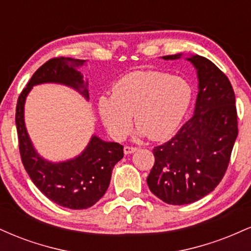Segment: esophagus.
<instances>
[{
	"instance_id": "1",
	"label": "esophagus",
	"mask_w": 251,
	"mask_h": 251,
	"mask_svg": "<svg viewBox=\"0 0 251 251\" xmlns=\"http://www.w3.org/2000/svg\"><path fill=\"white\" fill-rule=\"evenodd\" d=\"M137 148H134V146H125L124 148V153L125 154H131V153H134L135 151H137Z\"/></svg>"
}]
</instances>
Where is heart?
Masks as SVG:
<instances>
[{
  "label": "heart",
  "mask_w": 251,
  "mask_h": 251,
  "mask_svg": "<svg viewBox=\"0 0 251 251\" xmlns=\"http://www.w3.org/2000/svg\"><path fill=\"white\" fill-rule=\"evenodd\" d=\"M192 99V87L184 77L157 71L132 72L112 87L111 96L98 101L100 118L109 134L120 140L131 127L151 140L168 139L177 131Z\"/></svg>",
  "instance_id": "1"
}]
</instances>
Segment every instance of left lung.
<instances>
[{
    "label": "left lung",
    "instance_id": "8db88e82",
    "mask_svg": "<svg viewBox=\"0 0 251 251\" xmlns=\"http://www.w3.org/2000/svg\"><path fill=\"white\" fill-rule=\"evenodd\" d=\"M186 60L198 76L194 116L172 139L153 149L154 165L146 179L152 194L172 205L194 203L214 191L226 174L238 134L229 79L206 57L191 55Z\"/></svg>",
    "mask_w": 251,
    "mask_h": 251
}]
</instances>
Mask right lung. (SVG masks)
I'll return each mask as SVG.
<instances>
[{"label": "right lung", "instance_id": "right-lung-1", "mask_svg": "<svg viewBox=\"0 0 251 251\" xmlns=\"http://www.w3.org/2000/svg\"><path fill=\"white\" fill-rule=\"evenodd\" d=\"M85 62L72 57H54L43 63L20 94L15 114L20 154L30 179L51 201L73 210L91 208L105 195L112 170L124 157V146L93 135L82 153L73 159L59 163L46 160L37 153L28 135L25 102L33 86L46 82L68 86L88 100V82L83 81L77 71Z\"/></svg>", "mask_w": 251, "mask_h": 251}]
</instances>
